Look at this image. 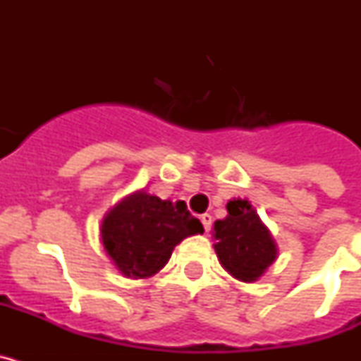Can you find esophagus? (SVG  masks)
<instances>
[{"mask_svg": "<svg viewBox=\"0 0 361 361\" xmlns=\"http://www.w3.org/2000/svg\"><path fill=\"white\" fill-rule=\"evenodd\" d=\"M200 222H202L204 229H206V231H209V229H212V224H213V216L209 215V213H204V215H200Z\"/></svg>", "mask_w": 361, "mask_h": 361, "instance_id": "obj_1", "label": "esophagus"}]
</instances>
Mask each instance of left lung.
Returning a JSON list of instances; mask_svg holds the SVG:
<instances>
[{"instance_id": "8db88e82", "label": "left lung", "mask_w": 361, "mask_h": 361, "mask_svg": "<svg viewBox=\"0 0 361 361\" xmlns=\"http://www.w3.org/2000/svg\"><path fill=\"white\" fill-rule=\"evenodd\" d=\"M226 208L228 216L213 224L216 257L229 275L253 282L276 258V244L247 200H229Z\"/></svg>"}]
</instances>
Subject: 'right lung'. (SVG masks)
<instances>
[{
    "label": "right lung",
    "instance_id": "obj_1",
    "mask_svg": "<svg viewBox=\"0 0 361 361\" xmlns=\"http://www.w3.org/2000/svg\"><path fill=\"white\" fill-rule=\"evenodd\" d=\"M202 231L200 220L188 212L186 202L137 191L104 216L101 237L124 276L146 279L170 260L178 242Z\"/></svg>",
    "mask_w": 361,
    "mask_h": 361
}]
</instances>
